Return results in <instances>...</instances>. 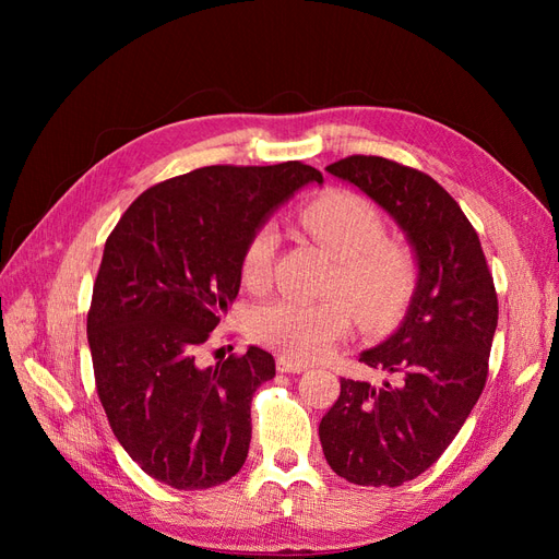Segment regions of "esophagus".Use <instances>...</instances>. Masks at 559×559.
I'll list each match as a JSON object with an SVG mask.
<instances>
[{
  "instance_id": "34e87169",
  "label": "esophagus",
  "mask_w": 559,
  "mask_h": 559,
  "mask_svg": "<svg viewBox=\"0 0 559 559\" xmlns=\"http://www.w3.org/2000/svg\"><path fill=\"white\" fill-rule=\"evenodd\" d=\"M277 370H280V373H302V370H308V364L280 357L277 359Z\"/></svg>"
}]
</instances>
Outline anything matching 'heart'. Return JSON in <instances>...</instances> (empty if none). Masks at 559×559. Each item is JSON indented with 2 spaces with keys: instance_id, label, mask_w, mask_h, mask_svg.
<instances>
[{
  "instance_id": "b5f03b06",
  "label": "heart",
  "mask_w": 559,
  "mask_h": 559,
  "mask_svg": "<svg viewBox=\"0 0 559 559\" xmlns=\"http://www.w3.org/2000/svg\"><path fill=\"white\" fill-rule=\"evenodd\" d=\"M302 226L337 259L333 292L357 302L368 324H386L408 302L415 289V261L401 245L384 240L380 212L361 195L331 193L302 210ZM277 247L275 226L251 235L242 257V277L253 289L270 280ZM357 310L343 296L329 300L277 298L249 317L253 341L294 361H312L329 354L352 331Z\"/></svg>"
}]
</instances>
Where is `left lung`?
Returning a JSON list of instances; mask_svg holds the SVG:
<instances>
[{
	"mask_svg": "<svg viewBox=\"0 0 559 559\" xmlns=\"http://www.w3.org/2000/svg\"><path fill=\"white\" fill-rule=\"evenodd\" d=\"M394 218L413 247L417 282L399 329L359 361L380 384L341 380L319 421L329 466L354 485L396 487L425 473L460 433L487 380L499 302L462 207L429 175L380 156L326 167Z\"/></svg>",
	"mask_w": 559,
	"mask_h": 559,
	"instance_id": "obj_1",
	"label": "left lung"
}]
</instances>
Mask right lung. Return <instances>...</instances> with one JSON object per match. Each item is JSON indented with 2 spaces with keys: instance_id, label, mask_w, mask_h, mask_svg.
Here are the masks:
<instances>
[{
  "instance_id": "1",
  "label": "right lung",
  "mask_w": 559,
  "mask_h": 559,
  "mask_svg": "<svg viewBox=\"0 0 559 559\" xmlns=\"http://www.w3.org/2000/svg\"><path fill=\"white\" fill-rule=\"evenodd\" d=\"M319 170L298 160L210 165L144 191L107 238L88 345L114 436L144 473L175 489L230 480L247 460L251 396L273 354L200 366L198 349L238 298L245 249Z\"/></svg>"
}]
</instances>
